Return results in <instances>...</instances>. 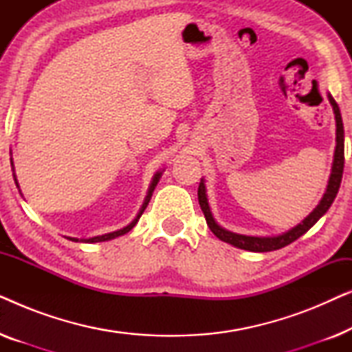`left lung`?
<instances>
[{"label":"left lung","mask_w":352,"mask_h":352,"mask_svg":"<svg viewBox=\"0 0 352 352\" xmlns=\"http://www.w3.org/2000/svg\"><path fill=\"white\" fill-rule=\"evenodd\" d=\"M329 100H330L331 107H333V113H335V120H336V147H335L333 165H331L329 186H327L325 194H324V197H322L320 204L314 208V211H312L307 218H305L302 223L295 226V228L288 230V232L276 235V237H252V235L235 234V232H230V230H228V229L221 228V226L214 221L213 214H211L210 205H208V199H206L205 181L201 179L200 186H199V204H200L201 211H204V214H205L206 224H208L211 232H213L216 237H218L219 240H223V242H226V243L234 245V247H237V248L248 250V252H258V253L274 252V250L287 247V245L295 242L296 239H300L302 234H306L307 230H309L312 226H314L317 221H319L322 216L329 211L331 204H333L336 194H338L341 177H343V168H344L343 120H341L338 104L335 102V99L331 98V94H329Z\"/></svg>","instance_id":"1"}]
</instances>
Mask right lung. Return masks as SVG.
Here are the masks:
<instances>
[{
	"label": "right lung",
	"instance_id": "right-lung-1",
	"mask_svg": "<svg viewBox=\"0 0 352 352\" xmlns=\"http://www.w3.org/2000/svg\"><path fill=\"white\" fill-rule=\"evenodd\" d=\"M11 166H12V170H14V163H12V158H11ZM162 173L163 171H158L155 176H153V179H152V182H151V187H148V192H147V197H146V200H144V204H142V206H141V210H139V213H138V216L136 218H134L131 223H129L126 228H123V229H120V230H115V232H109V234H104V235H98V237H91V239H81V242H86V243H96V242H105V240H112V239H115V237H120V235H124L126 232H129V230H131L134 226H136V223L139 221V218H141V214L144 213V210L147 208V205H148V201H151V197H152V192H153V189H155V186L158 184V181H160V177H162ZM14 181H16V186L19 187V182H17V177H16V173H14ZM67 239H70L72 242H78V239H74V237H67Z\"/></svg>",
	"mask_w": 352,
	"mask_h": 352
}]
</instances>
